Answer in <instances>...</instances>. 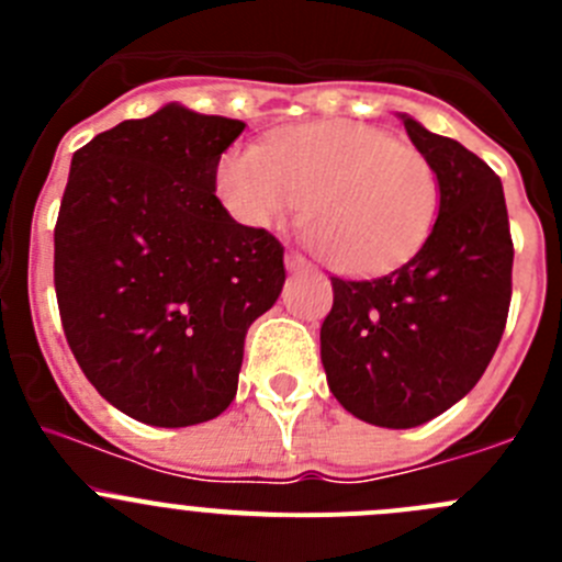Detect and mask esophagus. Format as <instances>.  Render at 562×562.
Wrapping results in <instances>:
<instances>
[{"mask_svg":"<svg viewBox=\"0 0 562 562\" xmlns=\"http://www.w3.org/2000/svg\"><path fill=\"white\" fill-rule=\"evenodd\" d=\"M285 266H288V271H307L310 269L307 258H302L299 252H288L285 255Z\"/></svg>","mask_w":562,"mask_h":562,"instance_id":"esophagus-1","label":"esophagus"}]
</instances>
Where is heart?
Returning a JSON list of instances; mask_svg holds the SVG:
<instances>
[{
  "label": "heart",
  "mask_w": 562,
  "mask_h": 562,
  "mask_svg": "<svg viewBox=\"0 0 562 562\" xmlns=\"http://www.w3.org/2000/svg\"><path fill=\"white\" fill-rule=\"evenodd\" d=\"M217 192L241 225L258 231L307 206L310 241L348 274H378L411 258L440 206L432 162L359 122L299 124L269 149L234 146L217 166Z\"/></svg>",
  "instance_id": "heart-1"
}]
</instances>
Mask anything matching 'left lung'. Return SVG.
<instances>
[{
  "label": "left lung",
  "instance_id": "obj_1",
  "mask_svg": "<svg viewBox=\"0 0 562 562\" xmlns=\"http://www.w3.org/2000/svg\"><path fill=\"white\" fill-rule=\"evenodd\" d=\"M440 184L422 249L372 280L331 277L321 361L339 405L386 429H411L457 405L495 356L512 304L514 245L495 171L454 138L400 113Z\"/></svg>",
  "mask_w": 562,
  "mask_h": 562
}]
</instances>
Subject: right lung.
Listing matches in <instances>:
<instances>
[{"instance_id":"right-lung-1","label":"right lung","mask_w":562,"mask_h":562,"mask_svg":"<svg viewBox=\"0 0 562 562\" xmlns=\"http://www.w3.org/2000/svg\"><path fill=\"white\" fill-rule=\"evenodd\" d=\"M247 124L179 103L72 155L54 231L67 345L100 396L151 427L217 418L249 323L285 282L280 241L220 203L217 166Z\"/></svg>"}]
</instances>
